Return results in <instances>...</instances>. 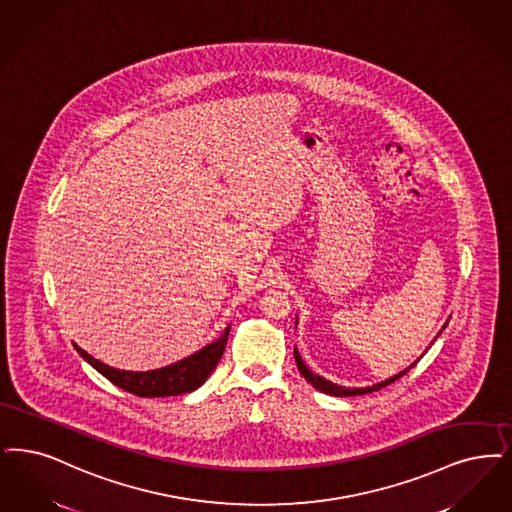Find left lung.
<instances>
[{
    "mask_svg": "<svg viewBox=\"0 0 512 512\" xmlns=\"http://www.w3.org/2000/svg\"><path fill=\"white\" fill-rule=\"evenodd\" d=\"M450 322V320H448ZM448 322L444 324V328L448 326ZM442 333V331H440ZM438 333V335H440ZM436 335V337H438ZM427 352V350H425ZM423 352V354H425ZM293 354H295V362H297V368L301 371V375L307 379L308 383L314 387V389L320 390V392H324V394H331V396H358V394H369V392H375V390L383 389V387H387L390 383H394L396 379H400L404 373H408L409 369L413 368L421 358H423V354L409 366V368L404 369V371H400V373H396V375H392L389 379H385V381H381V383H375V385H371V387H362V389H358V387H341V385H337V383H331L329 379H324L322 375H318V373H314V371H310L308 369L307 364H305V360L301 358V354H299V350L297 347L293 348Z\"/></svg>",
    "mask_w": 512,
    "mask_h": 512,
    "instance_id": "obj_1",
    "label": "left lung"
}]
</instances>
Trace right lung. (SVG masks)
Returning <instances> with one entry per match:
<instances>
[{
  "instance_id": "1",
  "label": "right lung",
  "mask_w": 512,
  "mask_h": 512,
  "mask_svg": "<svg viewBox=\"0 0 512 512\" xmlns=\"http://www.w3.org/2000/svg\"><path fill=\"white\" fill-rule=\"evenodd\" d=\"M228 333H230V326H226L221 337H217L213 343H207L198 352L186 356L171 366L150 369V371H123V369L110 368L101 360H95L91 354H87L76 343H74V347L87 364H91L116 387L127 390L135 396H143V398H164V396H177L184 392H192L204 385L207 377L211 375V371L217 368V364L225 352Z\"/></svg>"
}]
</instances>
